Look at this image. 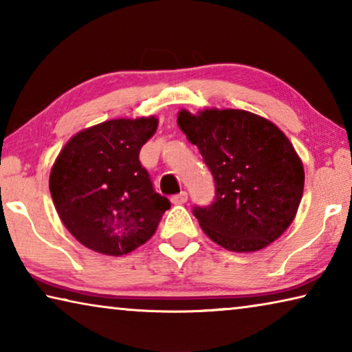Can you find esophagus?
<instances>
[{
    "label": "esophagus",
    "mask_w": 352,
    "mask_h": 352,
    "mask_svg": "<svg viewBox=\"0 0 352 352\" xmlns=\"http://www.w3.org/2000/svg\"><path fill=\"white\" fill-rule=\"evenodd\" d=\"M186 200H188V192H186V190H182L180 194L172 195V197H170V201L174 205H183Z\"/></svg>",
    "instance_id": "1"
}]
</instances>
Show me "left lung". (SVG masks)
<instances>
[{
  "mask_svg": "<svg viewBox=\"0 0 352 352\" xmlns=\"http://www.w3.org/2000/svg\"><path fill=\"white\" fill-rule=\"evenodd\" d=\"M177 124L216 182V201L194 208L205 234L237 253L275 242L294 222L305 189L302 162L283 130L234 109L180 110Z\"/></svg>",
  "mask_w": 352,
  "mask_h": 352,
  "instance_id": "left-lung-1",
  "label": "left lung"
}]
</instances>
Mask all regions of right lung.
I'll return each instance as SVG.
<instances>
[{
  "label": "right lung",
  "mask_w": 352,
  "mask_h": 352,
  "mask_svg": "<svg viewBox=\"0 0 352 352\" xmlns=\"http://www.w3.org/2000/svg\"><path fill=\"white\" fill-rule=\"evenodd\" d=\"M157 127L155 116L110 119L77 132L57 155L51 197L82 245L122 256L155 234L170 204L153 190L140 151Z\"/></svg>",
  "instance_id": "right-lung-1"
}]
</instances>
